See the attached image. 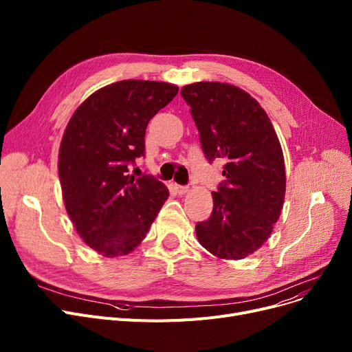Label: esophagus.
<instances>
[{
  "mask_svg": "<svg viewBox=\"0 0 352 352\" xmlns=\"http://www.w3.org/2000/svg\"><path fill=\"white\" fill-rule=\"evenodd\" d=\"M175 188H177V192L181 194V195L188 191V186H175Z\"/></svg>",
  "mask_w": 352,
  "mask_h": 352,
  "instance_id": "esophagus-1",
  "label": "esophagus"
}]
</instances>
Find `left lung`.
Here are the masks:
<instances>
[{"label": "left lung", "mask_w": 352, "mask_h": 352, "mask_svg": "<svg viewBox=\"0 0 352 352\" xmlns=\"http://www.w3.org/2000/svg\"><path fill=\"white\" fill-rule=\"evenodd\" d=\"M206 158H223L224 181L214 208L195 226L199 244L223 260L260 248L278 221L285 197L281 144L265 111L241 88L201 81L182 87Z\"/></svg>", "instance_id": "1"}]
</instances>
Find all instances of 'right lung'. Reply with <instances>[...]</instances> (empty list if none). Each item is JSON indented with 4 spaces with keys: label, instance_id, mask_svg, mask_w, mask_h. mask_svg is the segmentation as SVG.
Returning <instances> with one entry per match:
<instances>
[{
    "label": "right lung",
    "instance_id": "right-lung-1",
    "mask_svg": "<svg viewBox=\"0 0 352 352\" xmlns=\"http://www.w3.org/2000/svg\"><path fill=\"white\" fill-rule=\"evenodd\" d=\"M177 92L168 82L109 84L65 128L58 155L65 210L84 243L105 256L131 252L170 195L153 175H129V165L145 157L146 125Z\"/></svg>",
    "mask_w": 352,
    "mask_h": 352
}]
</instances>
